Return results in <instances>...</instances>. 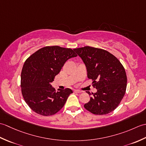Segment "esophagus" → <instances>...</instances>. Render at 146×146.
<instances>
[{
  "instance_id": "esophagus-1",
  "label": "esophagus",
  "mask_w": 146,
  "mask_h": 146,
  "mask_svg": "<svg viewBox=\"0 0 146 146\" xmlns=\"http://www.w3.org/2000/svg\"><path fill=\"white\" fill-rule=\"evenodd\" d=\"M74 92L75 93H78V94H80V93H82V91H80V90H74Z\"/></svg>"
}]
</instances>
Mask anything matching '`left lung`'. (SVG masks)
Returning <instances> with one entry per match:
<instances>
[{
	"label": "left lung",
	"instance_id": "8db88e82",
	"mask_svg": "<svg viewBox=\"0 0 146 146\" xmlns=\"http://www.w3.org/2000/svg\"><path fill=\"white\" fill-rule=\"evenodd\" d=\"M82 59L87 70V76L92 80L96 93L84 105L85 109L95 115H105L119 106L125 94L127 75L120 61L103 49L85 46L73 49Z\"/></svg>",
	"mask_w": 146,
	"mask_h": 146
}]
</instances>
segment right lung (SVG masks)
<instances>
[{"mask_svg": "<svg viewBox=\"0 0 146 146\" xmlns=\"http://www.w3.org/2000/svg\"><path fill=\"white\" fill-rule=\"evenodd\" d=\"M77 54L72 49L45 46L26 60L21 76V92L31 109L43 116L56 113L73 92L70 88L56 92L51 83L68 59Z\"/></svg>", "mask_w": 146, "mask_h": 146, "instance_id": "1", "label": "right lung"}]
</instances>
